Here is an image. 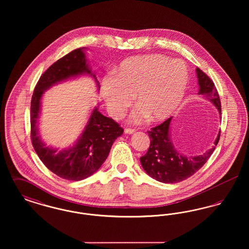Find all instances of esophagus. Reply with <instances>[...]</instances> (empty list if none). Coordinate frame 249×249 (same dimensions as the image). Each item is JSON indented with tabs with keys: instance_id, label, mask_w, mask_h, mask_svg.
<instances>
[{
	"instance_id": "esophagus-1",
	"label": "esophagus",
	"mask_w": 249,
	"mask_h": 249,
	"mask_svg": "<svg viewBox=\"0 0 249 249\" xmlns=\"http://www.w3.org/2000/svg\"><path fill=\"white\" fill-rule=\"evenodd\" d=\"M125 133H127V134H133L134 132H135V130H133V129H125Z\"/></svg>"
}]
</instances>
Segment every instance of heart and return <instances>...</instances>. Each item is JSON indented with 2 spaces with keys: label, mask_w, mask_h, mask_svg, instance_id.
<instances>
[{
  "label": "heart",
  "mask_w": 249,
  "mask_h": 249,
  "mask_svg": "<svg viewBox=\"0 0 249 249\" xmlns=\"http://www.w3.org/2000/svg\"><path fill=\"white\" fill-rule=\"evenodd\" d=\"M188 82L189 71L182 60L160 54L137 56L121 62L117 76L104 78L102 96L115 118L124 114L134 97L138 107L130 117L133 123L147 119L161 122L178 110Z\"/></svg>",
  "instance_id": "obj_1"
}]
</instances>
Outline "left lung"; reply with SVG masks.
Returning <instances> with one entry per match:
<instances>
[{
	"label": "left lung",
	"instance_id": "1",
	"mask_svg": "<svg viewBox=\"0 0 249 249\" xmlns=\"http://www.w3.org/2000/svg\"><path fill=\"white\" fill-rule=\"evenodd\" d=\"M196 73L200 87L198 94L213 103L221 115L220 99L213 81L200 68H196ZM171 121L172 118L166 119L160 125L147 131L150 138V145L146 154L140 158L145 173L157 181L165 184L183 181L199 171L213 154L220 137L219 130L212 148L203 154L187 157L178 152L173 143L170 135Z\"/></svg>",
	"mask_w": 249,
	"mask_h": 249
}]
</instances>
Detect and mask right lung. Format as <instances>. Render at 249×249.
Wrapping results in <instances>:
<instances>
[{"label": "right lung", "instance_id": "1", "mask_svg": "<svg viewBox=\"0 0 249 249\" xmlns=\"http://www.w3.org/2000/svg\"><path fill=\"white\" fill-rule=\"evenodd\" d=\"M85 73L91 75L99 86L86 59L85 48L74 49L41 75L31 103V138L36 153L52 173L70 181H80L96 173L106 161L115 140L123 133L116 121L102 115L96 107L81 136L71 147L58 151L41 140L37 122L44 92L53 85Z\"/></svg>", "mask_w": 249, "mask_h": 249}]
</instances>
